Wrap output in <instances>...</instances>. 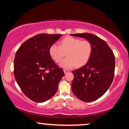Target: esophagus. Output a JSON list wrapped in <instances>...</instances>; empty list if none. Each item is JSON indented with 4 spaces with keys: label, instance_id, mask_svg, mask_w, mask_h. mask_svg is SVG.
<instances>
[{
    "label": "esophagus",
    "instance_id": "esophagus-1",
    "mask_svg": "<svg viewBox=\"0 0 129 129\" xmlns=\"http://www.w3.org/2000/svg\"><path fill=\"white\" fill-rule=\"evenodd\" d=\"M63 72H64V74H67L69 72V71L67 70H63Z\"/></svg>",
    "mask_w": 129,
    "mask_h": 129
}]
</instances>
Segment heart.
I'll return each mask as SVG.
<instances>
[{"instance_id":"heart-1","label":"heart","mask_w":129,"mask_h":129,"mask_svg":"<svg viewBox=\"0 0 129 129\" xmlns=\"http://www.w3.org/2000/svg\"><path fill=\"white\" fill-rule=\"evenodd\" d=\"M91 51L92 47L89 41H81L72 36L66 37L60 41L59 45L53 44L49 48L50 55L56 62H60L66 53L67 57L60 63V66L66 69L86 64L90 59Z\"/></svg>"}]
</instances>
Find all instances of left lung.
<instances>
[{"label": "left lung", "instance_id": "left-lung-1", "mask_svg": "<svg viewBox=\"0 0 129 129\" xmlns=\"http://www.w3.org/2000/svg\"><path fill=\"white\" fill-rule=\"evenodd\" d=\"M89 41L92 47L90 59L85 66L74 70L72 83L73 94L80 100L92 102L101 97L110 87L114 77L115 59L107 44L93 34H72Z\"/></svg>", "mask_w": 129, "mask_h": 129}]
</instances>
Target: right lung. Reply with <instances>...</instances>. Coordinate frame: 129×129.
<instances>
[{
	"label": "right lung",
	"mask_w": 129,
	"mask_h": 129,
	"mask_svg": "<svg viewBox=\"0 0 129 129\" xmlns=\"http://www.w3.org/2000/svg\"><path fill=\"white\" fill-rule=\"evenodd\" d=\"M61 35L39 34L26 40L16 53L14 75L28 98L44 103L54 95L64 75L49 54L50 47Z\"/></svg>",
	"instance_id": "add662e5"
}]
</instances>
